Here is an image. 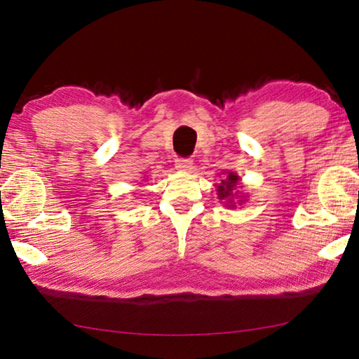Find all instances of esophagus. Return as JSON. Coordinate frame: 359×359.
I'll use <instances>...</instances> for the list:
<instances>
[{"mask_svg":"<svg viewBox=\"0 0 359 359\" xmlns=\"http://www.w3.org/2000/svg\"><path fill=\"white\" fill-rule=\"evenodd\" d=\"M175 168H177L179 171H191L193 160L191 158H177L175 160Z\"/></svg>","mask_w":359,"mask_h":359,"instance_id":"esophagus-1","label":"esophagus"}]
</instances>
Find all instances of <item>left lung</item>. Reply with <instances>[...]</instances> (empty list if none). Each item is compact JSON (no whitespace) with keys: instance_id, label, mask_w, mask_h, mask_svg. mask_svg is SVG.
Here are the masks:
<instances>
[{"instance_id":"obj_1","label":"left lung","mask_w":359,"mask_h":359,"mask_svg":"<svg viewBox=\"0 0 359 359\" xmlns=\"http://www.w3.org/2000/svg\"><path fill=\"white\" fill-rule=\"evenodd\" d=\"M226 177L222 179V182L217 185V196L220 201H226V207L228 208H236L234 199H239V205L245 201V196H241L238 188V182H239V175L233 172V171H226Z\"/></svg>"}]
</instances>
